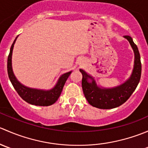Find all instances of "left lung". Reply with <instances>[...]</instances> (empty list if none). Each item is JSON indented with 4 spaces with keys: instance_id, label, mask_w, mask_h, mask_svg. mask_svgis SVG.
I'll use <instances>...</instances> for the list:
<instances>
[{
    "instance_id": "8db88e82",
    "label": "left lung",
    "mask_w": 148,
    "mask_h": 148,
    "mask_svg": "<svg viewBox=\"0 0 148 148\" xmlns=\"http://www.w3.org/2000/svg\"><path fill=\"white\" fill-rule=\"evenodd\" d=\"M135 53L134 67L130 77L125 82L112 88L99 87L95 79L83 69H79L82 74V86L85 98L93 107L99 109H112L124 104L135 90L141 77L142 65L138 46L130 36H125ZM91 81L89 82L88 79Z\"/></svg>"
}]
</instances>
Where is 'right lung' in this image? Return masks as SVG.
Wrapping results in <instances>:
<instances>
[{
  "mask_svg": "<svg viewBox=\"0 0 148 148\" xmlns=\"http://www.w3.org/2000/svg\"><path fill=\"white\" fill-rule=\"evenodd\" d=\"M17 37L14 40L11 47H10V53L8 57V63H7L8 74L10 82L13 84V87L16 89L19 96L23 100L29 104L36 106H49L54 104L61 95L65 82L71 74V71L62 74L59 77L54 87L49 90L33 89V88L27 87V86L23 85L18 81L13 74V69H12V53H13V46H14V44Z\"/></svg>",
  "mask_w": 148,
  "mask_h": 148,
  "instance_id": "right-lung-1",
  "label": "right lung"
}]
</instances>
